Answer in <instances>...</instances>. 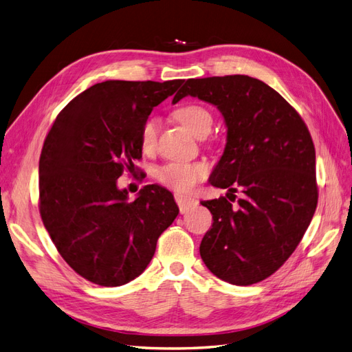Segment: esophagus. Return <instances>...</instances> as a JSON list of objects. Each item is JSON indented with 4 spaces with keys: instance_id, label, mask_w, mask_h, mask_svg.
Returning <instances> with one entry per match:
<instances>
[{
    "instance_id": "34e87169",
    "label": "esophagus",
    "mask_w": 352,
    "mask_h": 352,
    "mask_svg": "<svg viewBox=\"0 0 352 352\" xmlns=\"http://www.w3.org/2000/svg\"><path fill=\"white\" fill-rule=\"evenodd\" d=\"M175 199H176L177 206H179V208H180V211H182V212L188 211L190 207L197 206V202H198L195 198L184 195V194H179V192L175 194Z\"/></svg>"
}]
</instances>
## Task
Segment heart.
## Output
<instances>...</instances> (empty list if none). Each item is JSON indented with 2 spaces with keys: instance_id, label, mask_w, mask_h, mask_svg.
Instances as JSON below:
<instances>
[{
  "instance_id": "1",
  "label": "heart",
  "mask_w": 352,
  "mask_h": 352,
  "mask_svg": "<svg viewBox=\"0 0 352 352\" xmlns=\"http://www.w3.org/2000/svg\"><path fill=\"white\" fill-rule=\"evenodd\" d=\"M175 117L186 129L195 135H208L212 126V114L204 105L185 104L175 111ZM160 122L150 116L142 122L140 140L144 150H151L157 142ZM207 175V167L199 163H168L155 170V177L163 185L177 190L192 189Z\"/></svg>"
}]
</instances>
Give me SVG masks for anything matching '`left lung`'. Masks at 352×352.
<instances>
[{"mask_svg": "<svg viewBox=\"0 0 352 352\" xmlns=\"http://www.w3.org/2000/svg\"><path fill=\"white\" fill-rule=\"evenodd\" d=\"M188 95L217 107L228 129L210 184L230 199L201 201L212 214L201 258L232 285L261 282L291 257L314 216L311 135L279 92L245 74L188 79L173 104ZM238 190L243 197L232 205Z\"/></svg>", "mask_w": 352, "mask_h": 352, "instance_id": "left-lung-1", "label": "left lung"}]
</instances>
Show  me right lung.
<instances>
[{
	"label": "right lung",
	"mask_w": 352,
	"mask_h": 352,
	"mask_svg": "<svg viewBox=\"0 0 352 352\" xmlns=\"http://www.w3.org/2000/svg\"><path fill=\"white\" fill-rule=\"evenodd\" d=\"M182 83H95L61 110L45 138L41 217L61 257L92 283L120 286L138 278L179 214L166 188L146 185L129 201L117 179L142 157V122Z\"/></svg>",
	"instance_id": "add662e5"
}]
</instances>
